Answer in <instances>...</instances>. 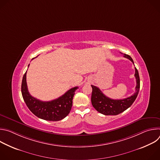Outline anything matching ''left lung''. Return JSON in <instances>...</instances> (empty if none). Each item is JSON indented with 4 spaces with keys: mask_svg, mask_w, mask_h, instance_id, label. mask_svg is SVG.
Listing matches in <instances>:
<instances>
[{
    "mask_svg": "<svg viewBox=\"0 0 160 160\" xmlns=\"http://www.w3.org/2000/svg\"><path fill=\"white\" fill-rule=\"evenodd\" d=\"M123 56L130 59L133 63V61L130 56L124 54ZM135 77L137 82L135 92L130 97L125 99L117 100L110 99L106 96L98 87L91 85L92 88L91 102L93 107L98 112L104 115H117L130 107L138 97L140 88V78L139 72L136 68H135Z\"/></svg>",
    "mask_w": 160,
    "mask_h": 160,
    "instance_id": "left-lung-1",
    "label": "left lung"
}]
</instances>
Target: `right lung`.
Listing matches in <instances>:
<instances>
[{"label":"right lung","instance_id":"obj_1","mask_svg":"<svg viewBox=\"0 0 160 160\" xmlns=\"http://www.w3.org/2000/svg\"><path fill=\"white\" fill-rule=\"evenodd\" d=\"M30 64H28L29 67ZM27 72L21 83V93L28 109L39 118L48 121H59L70 113L75 92L78 88L75 87L68 90L59 98L51 101H42L32 96L27 84Z\"/></svg>","mask_w":160,"mask_h":160}]
</instances>
